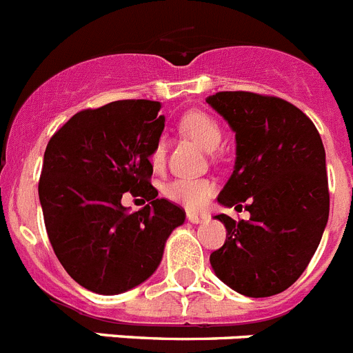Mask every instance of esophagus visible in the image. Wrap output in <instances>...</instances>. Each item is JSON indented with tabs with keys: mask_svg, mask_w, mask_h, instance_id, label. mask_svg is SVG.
<instances>
[{
	"mask_svg": "<svg viewBox=\"0 0 353 353\" xmlns=\"http://www.w3.org/2000/svg\"><path fill=\"white\" fill-rule=\"evenodd\" d=\"M187 219L194 224H199V223H203V221H207L208 217L205 214H198V212H187Z\"/></svg>",
	"mask_w": 353,
	"mask_h": 353,
	"instance_id": "obj_1",
	"label": "esophagus"
}]
</instances>
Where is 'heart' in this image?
<instances>
[{"label":"heart","instance_id":"b5f03b06","mask_svg":"<svg viewBox=\"0 0 353 353\" xmlns=\"http://www.w3.org/2000/svg\"><path fill=\"white\" fill-rule=\"evenodd\" d=\"M180 127L185 134H189L201 148L207 152H214L221 145L223 132L219 123L203 111H191L180 121ZM166 155V146L162 139H157L150 154V161L154 168L162 166ZM214 192V183L207 179H191V176H180L162 187V194L174 203L183 205L187 208H201L208 201Z\"/></svg>","mask_w":353,"mask_h":353}]
</instances>
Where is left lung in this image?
<instances>
[{"label":"left lung","instance_id":"obj_1","mask_svg":"<svg viewBox=\"0 0 353 353\" xmlns=\"http://www.w3.org/2000/svg\"><path fill=\"white\" fill-rule=\"evenodd\" d=\"M208 104L235 132V170L219 192L226 242L210 254L215 276L245 297H270L297 281L313 258L327 219L325 148L313 121L279 97L219 92Z\"/></svg>","mask_w":353,"mask_h":353}]
</instances>
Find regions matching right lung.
I'll return each mask as SVG.
<instances>
[{
  "label": "right lung",
  "instance_id": "add662e5",
  "mask_svg": "<svg viewBox=\"0 0 353 353\" xmlns=\"http://www.w3.org/2000/svg\"><path fill=\"white\" fill-rule=\"evenodd\" d=\"M162 130L161 102L117 101L79 111L49 139L39 182L43 223L63 269L90 292L117 295L146 281L185 221L150 183ZM125 192L150 203L130 214Z\"/></svg>",
  "mask_w": 353,
  "mask_h": 353
}]
</instances>
